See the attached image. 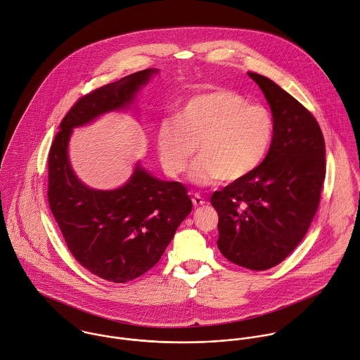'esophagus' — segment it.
I'll return each mask as SVG.
<instances>
[{
  "label": "esophagus",
  "instance_id": "esophagus-1",
  "mask_svg": "<svg viewBox=\"0 0 360 360\" xmlns=\"http://www.w3.org/2000/svg\"><path fill=\"white\" fill-rule=\"evenodd\" d=\"M191 201H193V205H194V207H201V205L205 204V200H204L200 194H194L193 198H191Z\"/></svg>",
  "mask_w": 360,
  "mask_h": 360
}]
</instances>
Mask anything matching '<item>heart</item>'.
Wrapping results in <instances>:
<instances>
[{"label":"heart","instance_id":"obj_1","mask_svg":"<svg viewBox=\"0 0 360 360\" xmlns=\"http://www.w3.org/2000/svg\"><path fill=\"white\" fill-rule=\"evenodd\" d=\"M273 139L271 112L224 89L191 97L176 112V121L163 120L155 135L169 177L184 173L197 148L200 158L190 170V181L197 186L246 179L263 163Z\"/></svg>","mask_w":360,"mask_h":360}]
</instances>
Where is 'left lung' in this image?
I'll use <instances>...</instances> for the list:
<instances>
[{
  "label": "left lung",
  "instance_id": "8db88e82",
  "mask_svg": "<svg viewBox=\"0 0 360 360\" xmlns=\"http://www.w3.org/2000/svg\"><path fill=\"white\" fill-rule=\"evenodd\" d=\"M274 118V139L246 179L215 191L218 249L232 263L266 270L302 240L316 212L325 179V142L312 114L270 79L248 73Z\"/></svg>",
  "mask_w": 360,
  "mask_h": 360
}]
</instances>
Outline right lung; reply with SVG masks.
<instances>
[{"instance_id": "obj_1", "label": "right lung", "mask_w": 360, "mask_h": 360, "mask_svg": "<svg viewBox=\"0 0 360 360\" xmlns=\"http://www.w3.org/2000/svg\"><path fill=\"white\" fill-rule=\"evenodd\" d=\"M158 73L146 69L82 97L63 118L49 152L48 200L66 245L83 267L114 283L134 280L160 260L193 202L183 184L152 176L139 162L121 187H89L72 167L69 142L73 129L129 110Z\"/></svg>"}]
</instances>
